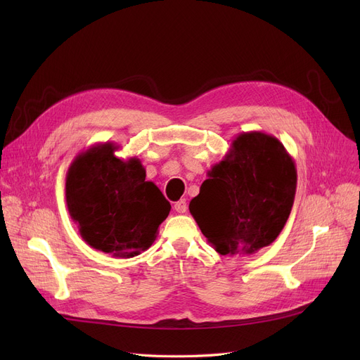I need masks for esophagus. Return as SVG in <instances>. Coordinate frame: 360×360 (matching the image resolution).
Segmentation results:
<instances>
[{
	"label": "esophagus",
	"instance_id": "1",
	"mask_svg": "<svg viewBox=\"0 0 360 360\" xmlns=\"http://www.w3.org/2000/svg\"><path fill=\"white\" fill-rule=\"evenodd\" d=\"M174 209H175V212H178V213H185L186 209H188V204H186L185 200H179V201H176V202L174 204Z\"/></svg>",
	"mask_w": 360,
	"mask_h": 360
}]
</instances>
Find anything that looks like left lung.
Listing matches in <instances>:
<instances>
[{
	"label": "left lung",
	"mask_w": 360,
	"mask_h": 360,
	"mask_svg": "<svg viewBox=\"0 0 360 360\" xmlns=\"http://www.w3.org/2000/svg\"><path fill=\"white\" fill-rule=\"evenodd\" d=\"M207 175L190 212L220 255H251L276 240L297 182L295 162L278 139L240 132Z\"/></svg>",
	"instance_id": "8db88e82"
}]
</instances>
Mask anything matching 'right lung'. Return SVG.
<instances>
[{"label":"right lung","instance_id":"right-lung-1","mask_svg":"<svg viewBox=\"0 0 360 360\" xmlns=\"http://www.w3.org/2000/svg\"><path fill=\"white\" fill-rule=\"evenodd\" d=\"M117 150L108 141L75 156L65 178V200L87 245L115 258H131L153 245L170 204L146 181L140 159H120Z\"/></svg>","mask_w":360,"mask_h":360}]
</instances>
